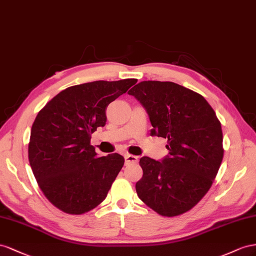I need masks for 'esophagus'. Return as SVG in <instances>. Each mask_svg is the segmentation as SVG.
I'll use <instances>...</instances> for the list:
<instances>
[{
    "label": "esophagus",
    "instance_id": "1",
    "mask_svg": "<svg viewBox=\"0 0 256 256\" xmlns=\"http://www.w3.org/2000/svg\"><path fill=\"white\" fill-rule=\"evenodd\" d=\"M124 158H126V163L130 164V163H137L138 156H132V154H126L124 156Z\"/></svg>",
    "mask_w": 256,
    "mask_h": 256
}]
</instances>
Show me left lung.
<instances>
[{
	"label": "left lung",
	"mask_w": 256,
	"mask_h": 256,
	"mask_svg": "<svg viewBox=\"0 0 256 256\" xmlns=\"http://www.w3.org/2000/svg\"><path fill=\"white\" fill-rule=\"evenodd\" d=\"M144 106L151 136L167 140L162 160L142 156L136 184L140 198L160 216L186 212L209 191L223 158V134L200 94L170 82H142L128 91Z\"/></svg>",
	"instance_id": "1"
}]
</instances>
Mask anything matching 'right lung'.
Returning <instances> with one entry per match:
<instances>
[{"mask_svg":"<svg viewBox=\"0 0 256 256\" xmlns=\"http://www.w3.org/2000/svg\"><path fill=\"white\" fill-rule=\"evenodd\" d=\"M137 79L86 82L68 88L36 116L28 162L48 200L70 214H82L103 202L124 164L118 153L100 156L91 134L105 126L107 106Z\"/></svg>","mask_w":256,"mask_h":256,"instance_id":"add662e5","label":"right lung"}]
</instances>
